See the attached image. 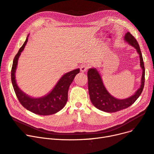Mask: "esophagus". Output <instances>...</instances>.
Segmentation results:
<instances>
[{
    "label": "esophagus",
    "instance_id": "esophagus-1",
    "mask_svg": "<svg viewBox=\"0 0 154 154\" xmlns=\"http://www.w3.org/2000/svg\"><path fill=\"white\" fill-rule=\"evenodd\" d=\"M89 68V65H87V64H84V65H82L80 67V70H81V72H86L87 70L88 69V68Z\"/></svg>",
    "mask_w": 154,
    "mask_h": 154
}]
</instances>
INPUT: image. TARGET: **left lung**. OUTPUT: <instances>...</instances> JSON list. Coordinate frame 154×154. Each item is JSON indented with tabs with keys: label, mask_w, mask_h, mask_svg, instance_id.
<instances>
[{
	"label": "left lung",
	"mask_w": 154,
	"mask_h": 154,
	"mask_svg": "<svg viewBox=\"0 0 154 154\" xmlns=\"http://www.w3.org/2000/svg\"><path fill=\"white\" fill-rule=\"evenodd\" d=\"M124 40L134 47L140 55V66L143 70L140 88L135 94L126 99L119 100L112 96L107 91L99 72L96 68H90L88 72V89L90 100L93 105L98 109L105 112H116L126 109L133 104L142 93L145 84V66L139 44L136 38L127 32L124 36Z\"/></svg>",
	"instance_id": "left-lung-1"
}]
</instances>
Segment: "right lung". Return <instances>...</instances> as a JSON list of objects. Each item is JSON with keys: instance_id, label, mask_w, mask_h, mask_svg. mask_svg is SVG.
Segmentation results:
<instances>
[{"instance_id": "right-lung-1", "label": "right lung", "mask_w": 154, "mask_h": 154, "mask_svg": "<svg viewBox=\"0 0 154 154\" xmlns=\"http://www.w3.org/2000/svg\"><path fill=\"white\" fill-rule=\"evenodd\" d=\"M27 41L28 37L13 60L11 69V81L14 92L20 103L26 110L38 115L49 116L54 114L61 110L65 106L68 100V89L73 81L74 77L79 73L80 70L77 68L65 73L48 95L38 98L30 97L18 88L15 79V72L18 60Z\"/></svg>"}]
</instances>
